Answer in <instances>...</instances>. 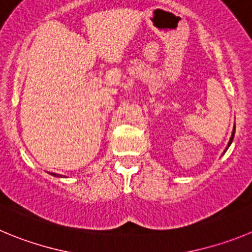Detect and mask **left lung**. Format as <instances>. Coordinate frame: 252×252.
I'll use <instances>...</instances> for the list:
<instances>
[{"label":"left lung","instance_id":"left-lung-1","mask_svg":"<svg viewBox=\"0 0 252 252\" xmlns=\"http://www.w3.org/2000/svg\"><path fill=\"white\" fill-rule=\"evenodd\" d=\"M235 128H236V126H233V131H232V135H231V139H230V141H228V145H227L226 150H224V151H227V149L230 148V145H231V142H232V140H233V136H235Z\"/></svg>","mask_w":252,"mask_h":252}]
</instances>
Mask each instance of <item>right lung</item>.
Instances as JSON below:
<instances>
[{"mask_svg":"<svg viewBox=\"0 0 252 252\" xmlns=\"http://www.w3.org/2000/svg\"><path fill=\"white\" fill-rule=\"evenodd\" d=\"M51 175H53V177H62V175H58V174H54V173H51Z\"/></svg>","mask_w":252,"mask_h":252,"instance_id":"add662e5","label":"right lung"}]
</instances>
